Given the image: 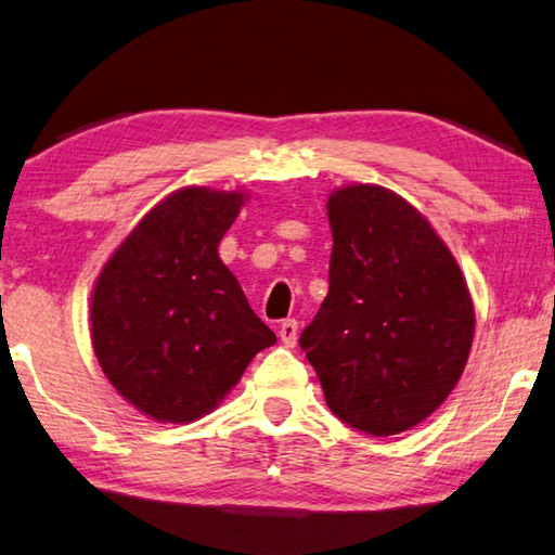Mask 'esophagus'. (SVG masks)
Segmentation results:
<instances>
[{"instance_id": "esophagus-1", "label": "esophagus", "mask_w": 555, "mask_h": 555, "mask_svg": "<svg viewBox=\"0 0 555 555\" xmlns=\"http://www.w3.org/2000/svg\"><path fill=\"white\" fill-rule=\"evenodd\" d=\"M279 337H281V341H284L286 347H296V341H298V322L294 318H288V320L281 322Z\"/></svg>"}]
</instances>
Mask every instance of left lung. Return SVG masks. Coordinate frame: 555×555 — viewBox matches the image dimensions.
I'll list each match as a JSON object with an SVG mask.
<instances>
[{"label":"left lung","instance_id":"1","mask_svg":"<svg viewBox=\"0 0 555 555\" xmlns=\"http://www.w3.org/2000/svg\"><path fill=\"white\" fill-rule=\"evenodd\" d=\"M327 218L330 291L300 349L341 422L400 435L463 374L476 330L468 286L427 218L390 189L332 191Z\"/></svg>","mask_w":555,"mask_h":555}]
</instances>
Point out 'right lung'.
<instances>
[{
	"label": "right lung",
	"instance_id": "obj_1",
	"mask_svg": "<svg viewBox=\"0 0 555 555\" xmlns=\"http://www.w3.org/2000/svg\"><path fill=\"white\" fill-rule=\"evenodd\" d=\"M240 191L186 186L140 220L92 294V345L120 396L157 422L214 410L276 335L218 245L245 206Z\"/></svg>",
	"mask_w": 555,
	"mask_h": 555
}]
</instances>
